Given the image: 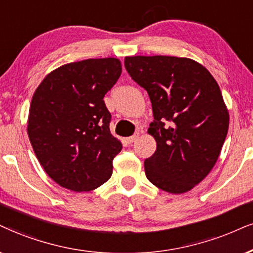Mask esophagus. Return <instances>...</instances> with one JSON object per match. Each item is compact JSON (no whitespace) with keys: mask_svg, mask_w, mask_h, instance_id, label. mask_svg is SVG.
I'll use <instances>...</instances> for the list:
<instances>
[{"mask_svg":"<svg viewBox=\"0 0 253 253\" xmlns=\"http://www.w3.org/2000/svg\"><path fill=\"white\" fill-rule=\"evenodd\" d=\"M138 137H139V133L137 132V133H135V135L131 136V137H127V138H126V142L129 143V144H131V143L136 142L137 139H138Z\"/></svg>","mask_w":253,"mask_h":253,"instance_id":"obj_1","label":"esophagus"}]
</instances>
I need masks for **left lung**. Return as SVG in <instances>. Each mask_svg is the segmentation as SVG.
Segmentation results:
<instances>
[{"label": "left lung", "instance_id": "obj_1", "mask_svg": "<svg viewBox=\"0 0 253 253\" xmlns=\"http://www.w3.org/2000/svg\"><path fill=\"white\" fill-rule=\"evenodd\" d=\"M126 71L149 93L157 143L146 178L169 193L188 192L210 173L229 129L219 85L198 62L176 56H126Z\"/></svg>", "mask_w": 253, "mask_h": 253}]
</instances>
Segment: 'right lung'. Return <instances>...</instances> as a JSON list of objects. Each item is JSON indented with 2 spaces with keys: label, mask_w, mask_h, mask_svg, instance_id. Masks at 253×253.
Here are the masks:
<instances>
[{
  "label": "right lung",
  "mask_w": 253,
  "mask_h": 253,
  "mask_svg": "<svg viewBox=\"0 0 253 253\" xmlns=\"http://www.w3.org/2000/svg\"><path fill=\"white\" fill-rule=\"evenodd\" d=\"M118 58H89L52 70L34 92L27 131L50 178L71 191H91L111 177L122 150L109 129L103 97L120 79Z\"/></svg>",
  "instance_id": "1"
}]
</instances>
